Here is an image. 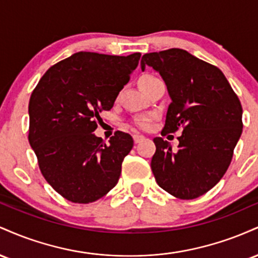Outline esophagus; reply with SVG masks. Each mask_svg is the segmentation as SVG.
I'll return each instance as SVG.
<instances>
[{"mask_svg":"<svg viewBox=\"0 0 258 258\" xmlns=\"http://www.w3.org/2000/svg\"><path fill=\"white\" fill-rule=\"evenodd\" d=\"M146 139V137L144 136H141V135H133V141H135V143H141L142 141H144Z\"/></svg>","mask_w":258,"mask_h":258,"instance_id":"esophagus-1","label":"esophagus"}]
</instances>
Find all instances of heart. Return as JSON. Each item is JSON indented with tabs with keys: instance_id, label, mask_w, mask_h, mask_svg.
I'll return each mask as SVG.
<instances>
[{
	"instance_id": "1",
	"label": "heart",
	"mask_w": 258,
	"mask_h": 258,
	"mask_svg": "<svg viewBox=\"0 0 258 258\" xmlns=\"http://www.w3.org/2000/svg\"><path fill=\"white\" fill-rule=\"evenodd\" d=\"M153 78L154 76H152V75H144V76H142L141 80H139V82L147 81V80L153 79ZM149 121H150V117L142 116V117H139V119L136 120V125H137L138 127H141V128H147V127L149 126Z\"/></svg>"
}]
</instances>
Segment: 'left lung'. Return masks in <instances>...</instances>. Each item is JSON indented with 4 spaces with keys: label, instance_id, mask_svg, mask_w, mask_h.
<instances>
[{
    "label": "left lung",
    "instance_id": "obj_1",
    "mask_svg": "<svg viewBox=\"0 0 258 258\" xmlns=\"http://www.w3.org/2000/svg\"><path fill=\"white\" fill-rule=\"evenodd\" d=\"M146 65L161 75L171 98L162 135L183 131L177 150L164 138H154V177L178 199L199 198L229 167L242 132L240 100L217 67L184 49L147 53L142 70Z\"/></svg>",
    "mask_w": 258,
    "mask_h": 258
}]
</instances>
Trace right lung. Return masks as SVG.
Segmentation results:
<instances>
[{"label":"right lung","instance_id":"right-lung-1","mask_svg":"<svg viewBox=\"0 0 258 258\" xmlns=\"http://www.w3.org/2000/svg\"><path fill=\"white\" fill-rule=\"evenodd\" d=\"M139 58L78 52L49 68L32 92L29 143L47 182L72 203H93L120 178L132 137L117 131L106 146L93 132Z\"/></svg>","mask_w":258,"mask_h":258}]
</instances>
